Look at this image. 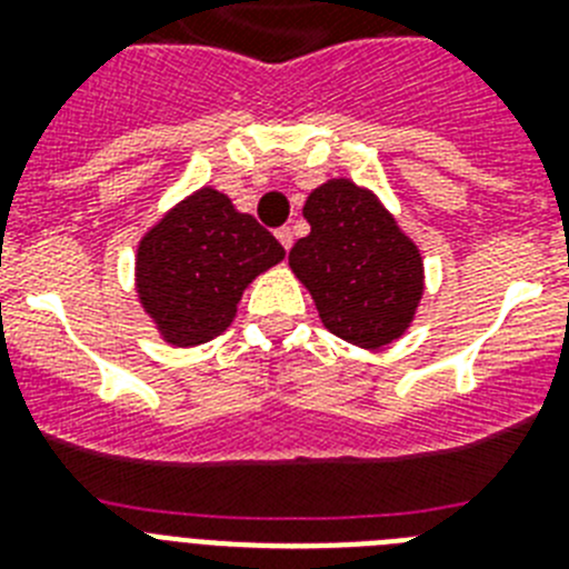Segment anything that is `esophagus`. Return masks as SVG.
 <instances>
[{
    "instance_id": "34e87169",
    "label": "esophagus",
    "mask_w": 569,
    "mask_h": 569,
    "mask_svg": "<svg viewBox=\"0 0 569 569\" xmlns=\"http://www.w3.org/2000/svg\"><path fill=\"white\" fill-rule=\"evenodd\" d=\"M276 239H279V244L284 250H290V244H293V233H290V228H279V230H276Z\"/></svg>"
}]
</instances>
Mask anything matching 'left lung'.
I'll return each instance as SVG.
<instances>
[{
  "label": "left lung",
  "instance_id": "1",
  "mask_svg": "<svg viewBox=\"0 0 569 569\" xmlns=\"http://www.w3.org/2000/svg\"><path fill=\"white\" fill-rule=\"evenodd\" d=\"M305 219L310 233L290 250V268L313 296L325 328L367 350L399 339L425 293L419 248L350 179L316 188Z\"/></svg>",
  "mask_w": 569,
  "mask_h": 569
}]
</instances>
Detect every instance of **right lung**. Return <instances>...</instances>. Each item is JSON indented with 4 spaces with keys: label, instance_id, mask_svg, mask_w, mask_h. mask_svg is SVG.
Wrapping results in <instances>:
<instances>
[{
    "label": "right lung",
    "instance_id": "1",
    "mask_svg": "<svg viewBox=\"0 0 569 569\" xmlns=\"http://www.w3.org/2000/svg\"><path fill=\"white\" fill-rule=\"evenodd\" d=\"M281 259L270 230L202 188L139 241L136 290L164 341L193 347L224 333L244 288Z\"/></svg>",
    "mask_w": 569,
    "mask_h": 569
}]
</instances>
